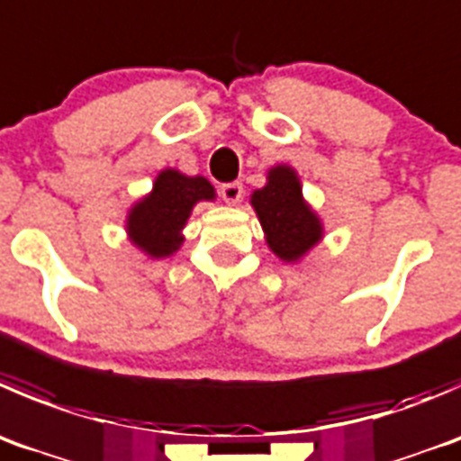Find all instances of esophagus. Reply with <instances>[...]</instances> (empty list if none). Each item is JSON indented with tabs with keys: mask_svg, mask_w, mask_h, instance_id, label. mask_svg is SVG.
Segmentation results:
<instances>
[{
	"mask_svg": "<svg viewBox=\"0 0 461 461\" xmlns=\"http://www.w3.org/2000/svg\"><path fill=\"white\" fill-rule=\"evenodd\" d=\"M221 198L225 200L227 204L240 203V198H243V185H239V182H227V185H222Z\"/></svg>",
	"mask_w": 461,
	"mask_h": 461,
	"instance_id": "obj_1",
	"label": "esophagus"
}]
</instances>
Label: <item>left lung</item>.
Returning a JSON list of instances; mask_svg holds the SVG:
<instances>
[{
    "mask_svg": "<svg viewBox=\"0 0 461 461\" xmlns=\"http://www.w3.org/2000/svg\"><path fill=\"white\" fill-rule=\"evenodd\" d=\"M252 207L261 221L272 252L284 261L302 258L321 239V222L303 203L302 185L290 167H275L267 185L252 194Z\"/></svg>",
    "mask_w": 461,
    "mask_h": 461,
    "instance_id": "8db88e82",
    "label": "left lung"
}]
</instances>
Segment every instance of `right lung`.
I'll use <instances>...</instances> for the list:
<instances>
[{
	"label": "right lung",
	"mask_w": 461,
	"mask_h": 461,
	"mask_svg": "<svg viewBox=\"0 0 461 461\" xmlns=\"http://www.w3.org/2000/svg\"><path fill=\"white\" fill-rule=\"evenodd\" d=\"M213 186L204 177H186L167 168L155 180L153 191L128 213V234L149 257H171L182 245L180 234L200 200H213Z\"/></svg>",
	"instance_id": "right-lung-1"
}]
</instances>
